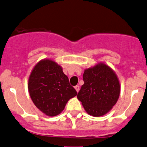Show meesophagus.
<instances>
[{
	"label": "esophagus",
	"mask_w": 147,
	"mask_h": 147,
	"mask_svg": "<svg viewBox=\"0 0 147 147\" xmlns=\"http://www.w3.org/2000/svg\"><path fill=\"white\" fill-rule=\"evenodd\" d=\"M75 89L76 90V91L77 92H79V90H80V87L78 86V85H76V86H75Z\"/></svg>",
	"instance_id": "esophagus-1"
}]
</instances>
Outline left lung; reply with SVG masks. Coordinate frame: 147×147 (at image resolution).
Wrapping results in <instances>:
<instances>
[{"mask_svg": "<svg viewBox=\"0 0 147 147\" xmlns=\"http://www.w3.org/2000/svg\"><path fill=\"white\" fill-rule=\"evenodd\" d=\"M84 84L78 98L85 111L95 117L106 114L117 102L121 91L118 77L111 68L99 63L85 69Z\"/></svg>", "mask_w": 147, "mask_h": 147, "instance_id": "8db88e82", "label": "left lung"}]
</instances>
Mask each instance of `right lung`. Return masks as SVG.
Masks as SVG:
<instances>
[{
	"mask_svg": "<svg viewBox=\"0 0 147 147\" xmlns=\"http://www.w3.org/2000/svg\"><path fill=\"white\" fill-rule=\"evenodd\" d=\"M28 89L34 105L48 116L59 115L78 93L62 67L48 59L35 65L28 78Z\"/></svg>",
	"mask_w": 147,
	"mask_h": 147,
	"instance_id": "add662e5",
	"label": "right lung"
}]
</instances>
